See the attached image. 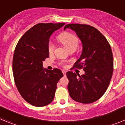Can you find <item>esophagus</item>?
Masks as SVG:
<instances>
[{
  "instance_id": "34e87169",
  "label": "esophagus",
  "mask_w": 125,
  "mask_h": 125,
  "mask_svg": "<svg viewBox=\"0 0 125 125\" xmlns=\"http://www.w3.org/2000/svg\"><path fill=\"white\" fill-rule=\"evenodd\" d=\"M62 72H63V75H64V76H65V75H66V71H62Z\"/></svg>"
}]
</instances>
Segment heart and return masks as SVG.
I'll list each match as a JSON object with an SVG mask.
<instances>
[{"instance_id": "heart-1", "label": "heart", "mask_w": 125, "mask_h": 125, "mask_svg": "<svg viewBox=\"0 0 125 125\" xmlns=\"http://www.w3.org/2000/svg\"><path fill=\"white\" fill-rule=\"evenodd\" d=\"M58 40L69 51H75L79 44V39L77 37L72 33L65 32L60 34L58 37ZM48 52L51 54L54 50V46L52 42H49L48 46ZM59 64L63 67H65L66 63L64 61L60 62Z\"/></svg>"}]
</instances>
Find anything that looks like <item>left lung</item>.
<instances>
[{"label":"left lung","instance_id":"left-lung-1","mask_svg":"<svg viewBox=\"0 0 125 125\" xmlns=\"http://www.w3.org/2000/svg\"><path fill=\"white\" fill-rule=\"evenodd\" d=\"M76 32L83 44L80 58L74 69H83L85 74L77 76L72 71L66 73L68 90L74 100L90 104L98 100L106 92L113 73V56L106 38L95 27L84 24H68L64 27Z\"/></svg>","mask_w":125,"mask_h":125}]
</instances>
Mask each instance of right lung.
Here are the masks:
<instances>
[{"mask_svg": "<svg viewBox=\"0 0 125 125\" xmlns=\"http://www.w3.org/2000/svg\"><path fill=\"white\" fill-rule=\"evenodd\" d=\"M38 23L19 40L12 60L14 83L25 101L35 107H43L53 101L56 84L63 76L58 69H43L42 62L49 58V39L55 30L65 25Z\"/></svg>", "mask_w": 125, "mask_h": 125, "instance_id": "1", "label": "right lung"}]
</instances>
